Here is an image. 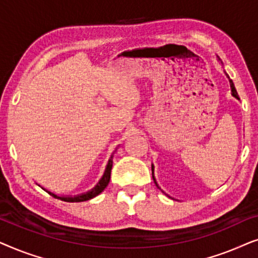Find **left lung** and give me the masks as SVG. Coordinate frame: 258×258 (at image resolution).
Instances as JSON below:
<instances>
[{"mask_svg": "<svg viewBox=\"0 0 258 258\" xmlns=\"http://www.w3.org/2000/svg\"><path fill=\"white\" fill-rule=\"evenodd\" d=\"M220 59V58H218ZM229 82H230V88H231V93H232V96L234 97H236L237 98V100H239V97H238V95H237V91H236V89H235V86H234V83H232V81L229 79ZM153 171H154V165H153ZM154 174V172H153ZM153 178H154V181H155V177H154V175H153ZM155 183H156V181H155ZM157 185V184H156Z\"/></svg>", "mask_w": 258, "mask_h": 258, "instance_id": "8db88e82", "label": "left lung"}]
</instances>
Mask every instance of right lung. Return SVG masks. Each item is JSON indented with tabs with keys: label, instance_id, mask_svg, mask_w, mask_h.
<instances>
[{
	"label": "right lung",
	"instance_id": "1",
	"mask_svg": "<svg viewBox=\"0 0 258 258\" xmlns=\"http://www.w3.org/2000/svg\"><path fill=\"white\" fill-rule=\"evenodd\" d=\"M111 168H112V161L110 160L109 161V163L107 165V169H105V172L103 175V177L100 182H98V184L95 186V188L91 190V191L87 192V194H83V195H80V196H75V197H58L54 195V194L47 191L48 194H50L51 196H54L55 199H59L62 201H64V202H83V201H88V200H91L94 199L95 196H97L98 194H101L103 190L107 188V185L109 184V181H110V172H111Z\"/></svg>",
	"mask_w": 258,
	"mask_h": 258
}]
</instances>
